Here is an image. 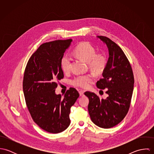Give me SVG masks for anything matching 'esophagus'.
I'll return each instance as SVG.
<instances>
[{
	"mask_svg": "<svg viewBox=\"0 0 154 154\" xmlns=\"http://www.w3.org/2000/svg\"><path fill=\"white\" fill-rule=\"evenodd\" d=\"M79 95H80L81 97H82V96L84 95V91H82V90H80V91H79Z\"/></svg>",
	"mask_w": 154,
	"mask_h": 154,
	"instance_id": "34e87169",
	"label": "esophagus"
}]
</instances>
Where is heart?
<instances>
[{"instance_id": "1", "label": "heart", "mask_w": 154, "mask_h": 154, "mask_svg": "<svg viewBox=\"0 0 154 154\" xmlns=\"http://www.w3.org/2000/svg\"><path fill=\"white\" fill-rule=\"evenodd\" d=\"M75 55L79 59L87 62L89 69L97 75L101 74L107 65L106 56L102 53H96L95 48L88 42H82L78 44L74 49ZM71 59L68 55H65L61 60V67L63 72L70 70ZM92 75H80L74 78L71 83L73 85L82 88H88L93 81Z\"/></svg>"}]
</instances>
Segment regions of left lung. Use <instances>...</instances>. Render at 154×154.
<instances>
[{
  "mask_svg": "<svg viewBox=\"0 0 154 154\" xmlns=\"http://www.w3.org/2000/svg\"><path fill=\"white\" fill-rule=\"evenodd\" d=\"M107 45L109 57L97 82L100 89H108L106 99L91 92H85L89 98L88 109L92 122L98 127L109 129L118 125L125 117L131 105L134 85L131 65L122 48L110 38L97 36Z\"/></svg>",
  "mask_w": 154,
  "mask_h": 154,
  "instance_id": "1",
  "label": "left lung"
}]
</instances>
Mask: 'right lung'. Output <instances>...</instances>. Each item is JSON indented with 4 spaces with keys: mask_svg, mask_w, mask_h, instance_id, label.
Returning <instances> with one entry per match:
<instances>
[{
    "mask_svg": "<svg viewBox=\"0 0 154 154\" xmlns=\"http://www.w3.org/2000/svg\"><path fill=\"white\" fill-rule=\"evenodd\" d=\"M72 39L42 44L29 58L23 80V91L28 109L34 122L51 133L64 131L70 120V107L79 96L70 88L63 97L57 95V81L63 79L61 60Z\"/></svg>",
    "mask_w": 154,
    "mask_h": 154,
    "instance_id": "1",
    "label": "right lung"
}]
</instances>
